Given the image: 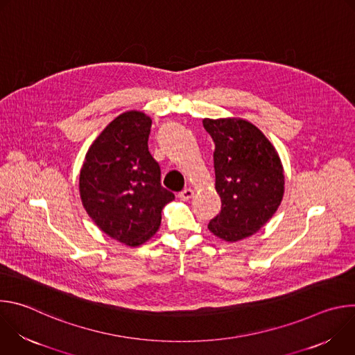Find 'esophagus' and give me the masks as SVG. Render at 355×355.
Masks as SVG:
<instances>
[{"label": "esophagus", "mask_w": 355, "mask_h": 355, "mask_svg": "<svg viewBox=\"0 0 355 355\" xmlns=\"http://www.w3.org/2000/svg\"><path fill=\"white\" fill-rule=\"evenodd\" d=\"M180 199H182V200H188V199H191L192 196H193V189L192 188H185L184 191H181L180 192Z\"/></svg>", "instance_id": "obj_1"}]
</instances>
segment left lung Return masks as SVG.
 <instances>
[{
	"label": "left lung",
	"instance_id": "left-lung-1",
	"mask_svg": "<svg viewBox=\"0 0 355 355\" xmlns=\"http://www.w3.org/2000/svg\"><path fill=\"white\" fill-rule=\"evenodd\" d=\"M215 141V188L222 209L208 229L234 243L257 233L281 205L285 177L278 151L266 135L241 118H205Z\"/></svg>",
	"mask_w": 355,
	"mask_h": 355
}]
</instances>
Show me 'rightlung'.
<instances>
[{"label":"right lung","instance_id":"obj_1","mask_svg":"<svg viewBox=\"0 0 355 355\" xmlns=\"http://www.w3.org/2000/svg\"><path fill=\"white\" fill-rule=\"evenodd\" d=\"M150 128L144 112L121 114L92 141L80 170L85 212L99 230L130 247L156 234L163 208L174 199L148 151Z\"/></svg>","mask_w":355,"mask_h":355}]
</instances>
